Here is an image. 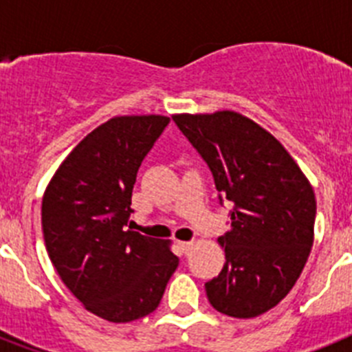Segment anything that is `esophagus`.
I'll use <instances>...</instances> for the list:
<instances>
[{"label":"esophagus","instance_id":"1","mask_svg":"<svg viewBox=\"0 0 352 352\" xmlns=\"http://www.w3.org/2000/svg\"><path fill=\"white\" fill-rule=\"evenodd\" d=\"M179 247H182V250L185 254H188L192 250V247H194V241H179Z\"/></svg>","mask_w":352,"mask_h":352}]
</instances>
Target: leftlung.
Returning <instances> with one entry per match:
<instances>
[{
  "instance_id": "1",
  "label": "left lung",
  "mask_w": 352,
  "mask_h": 352,
  "mask_svg": "<svg viewBox=\"0 0 352 352\" xmlns=\"http://www.w3.org/2000/svg\"><path fill=\"white\" fill-rule=\"evenodd\" d=\"M204 158L222 197L231 201V229L219 238L226 264L206 282L211 307L250 319L289 294L314 243L316 195L287 149L256 121L234 111L174 114Z\"/></svg>"
}]
</instances>
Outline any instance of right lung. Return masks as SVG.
Listing matches in <instances>:
<instances>
[{"instance_id": "1", "label": "right lung", "mask_w": 352, "mask_h": 352, "mask_svg": "<svg viewBox=\"0 0 352 352\" xmlns=\"http://www.w3.org/2000/svg\"><path fill=\"white\" fill-rule=\"evenodd\" d=\"M167 123L160 114L111 118L72 149L43 194L52 266L84 309L109 322L153 312L178 268L170 241L126 229L138 170Z\"/></svg>"}]
</instances>
